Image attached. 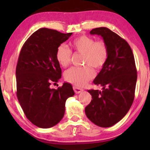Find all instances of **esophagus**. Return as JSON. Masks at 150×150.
Returning a JSON list of instances; mask_svg holds the SVG:
<instances>
[{
	"label": "esophagus",
	"mask_w": 150,
	"mask_h": 150,
	"mask_svg": "<svg viewBox=\"0 0 150 150\" xmlns=\"http://www.w3.org/2000/svg\"><path fill=\"white\" fill-rule=\"evenodd\" d=\"M73 89H74V92L76 93H80L83 91V89H81V88H79L78 87H76V86H74Z\"/></svg>",
	"instance_id": "34e87169"
}]
</instances>
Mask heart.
I'll return each mask as SVG.
<instances>
[{
    "label": "heart",
    "mask_w": 150,
    "mask_h": 150,
    "mask_svg": "<svg viewBox=\"0 0 150 150\" xmlns=\"http://www.w3.org/2000/svg\"><path fill=\"white\" fill-rule=\"evenodd\" d=\"M71 46L76 52L83 54L82 67H72L65 71V81L77 86H82L93 79L95 75L93 66L100 69L106 64L108 57V48L103 40L96 41L87 35H81L75 38L71 42ZM55 57L61 66L67 67L71 62V51L64 44L57 47Z\"/></svg>",
    "instance_id": "b5f03b06"
}]
</instances>
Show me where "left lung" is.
<instances>
[{"instance_id": "obj_1", "label": "left lung", "mask_w": 150, "mask_h": 150, "mask_svg": "<svg viewBox=\"0 0 150 150\" xmlns=\"http://www.w3.org/2000/svg\"><path fill=\"white\" fill-rule=\"evenodd\" d=\"M91 35L102 37L108 48L106 64L93 81L102 91L91 89L92 96L85 107L86 115L93 124L107 128L120 122L128 112L134 98L137 71L130 45L106 27L92 29Z\"/></svg>"}]
</instances>
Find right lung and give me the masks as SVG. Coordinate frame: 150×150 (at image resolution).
I'll return each mask as SVG.
<instances>
[{"instance_id": "1", "label": "right lung", "mask_w": 150, "mask_h": 150, "mask_svg": "<svg viewBox=\"0 0 150 150\" xmlns=\"http://www.w3.org/2000/svg\"><path fill=\"white\" fill-rule=\"evenodd\" d=\"M72 33L40 28L26 41L16 66V95L28 120L42 128L55 126L64 116L66 100L74 95L71 84L64 83L50 89L61 77V69L55 54L57 47Z\"/></svg>"}]
</instances>
